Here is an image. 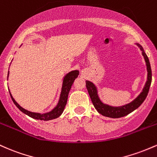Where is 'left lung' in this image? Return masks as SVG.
<instances>
[{"label": "left lung", "instance_id": "8db88e82", "mask_svg": "<svg viewBox=\"0 0 157 157\" xmlns=\"http://www.w3.org/2000/svg\"><path fill=\"white\" fill-rule=\"evenodd\" d=\"M136 44L140 47V50L142 51V56H144V59H145L146 62V66H147V80L146 82V84L143 88L142 92L133 101L128 104V105L121 107H112L109 106L107 105H105V104L102 103L101 100L98 98L97 94V89H96V86L92 82H89V81H86V87H87L88 93H89L90 97L91 98V101H92L95 108L96 109V110L100 114L105 116V117L110 118H120L127 116L128 114L133 112V110H135L136 108H138L142 105V102L145 101L146 97H147L150 89V86H151V80H152V73H151V64H150L148 58H147L145 52H144L142 46L138 44Z\"/></svg>", "mask_w": 157, "mask_h": 157}]
</instances>
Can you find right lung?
Wrapping results in <instances>:
<instances>
[{
  "label": "right lung",
  "instance_id": "obj_1",
  "mask_svg": "<svg viewBox=\"0 0 157 157\" xmlns=\"http://www.w3.org/2000/svg\"><path fill=\"white\" fill-rule=\"evenodd\" d=\"M79 74V72L78 70H74V71L70 72L69 73L67 74L64 76V81H63V85H62V89H61V95H60V98L59 103H58L57 106H56L52 111L47 113L44 114H40V113H33L29 112L28 110H25L23 107H21L15 101V100L14 99L13 97L12 96L11 93L10 92V96H11L12 101L14 102L16 107L21 111H22L24 113L26 114L27 116L30 117L35 119H40V120H44V121H48V120H52V119H56V118L59 117L61 115L63 111L64 110V107L67 105V98H68V94L70 90V88L71 86L73 85L74 80L78 77ZM9 76V72H8V75L7 78ZM10 91V90H9Z\"/></svg>",
  "mask_w": 157,
  "mask_h": 157
}]
</instances>
